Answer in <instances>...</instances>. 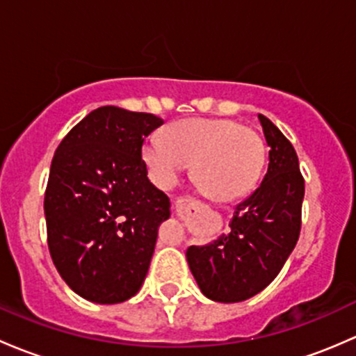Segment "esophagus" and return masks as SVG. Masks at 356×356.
<instances>
[{
  "label": "esophagus",
  "mask_w": 356,
  "mask_h": 356,
  "mask_svg": "<svg viewBox=\"0 0 356 356\" xmlns=\"http://www.w3.org/2000/svg\"><path fill=\"white\" fill-rule=\"evenodd\" d=\"M175 205H177V211L181 212L185 211V209H197L199 202H197L195 199H192V197H179V199H177V202H175Z\"/></svg>",
  "instance_id": "34e87169"
}]
</instances>
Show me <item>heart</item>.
I'll return each mask as SVG.
<instances>
[{"label": "heart", "mask_w": 356, "mask_h": 356, "mask_svg": "<svg viewBox=\"0 0 356 356\" xmlns=\"http://www.w3.org/2000/svg\"><path fill=\"white\" fill-rule=\"evenodd\" d=\"M142 157L163 188H171L190 164L193 185L209 199L228 202L257 181L264 142L257 131L233 120L192 118L170 124L163 138H149Z\"/></svg>", "instance_id": "obj_1"}]
</instances>
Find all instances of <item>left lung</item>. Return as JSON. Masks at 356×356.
I'll use <instances>...</instances> for the list:
<instances>
[{
    "mask_svg": "<svg viewBox=\"0 0 356 356\" xmlns=\"http://www.w3.org/2000/svg\"><path fill=\"white\" fill-rule=\"evenodd\" d=\"M269 145L262 181L234 207L229 233L186 248V262L207 298L236 303L269 286L295 248L302 226L305 181L289 140L259 115Z\"/></svg>",
    "mask_w": 356,
    "mask_h": 356,
    "instance_id": "obj_1",
    "label": "left lung"
}]
</instances>
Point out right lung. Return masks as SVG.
<instances>
[{
	"label": "right lung",
	"mask_w": 356,
	"mask_h": 356,
	"mask_svg": "<svg viewBox=\"0 0 356 356\" xmlns=\"http://www.w3.org/2000/svg\"><path fill=\"white\" fill-rule=\"evenodd\" d=\"M163 123L102 106L54 152L44 197L49 254L65 283L89 302L122 303L147 276L171 202L149 181L142 145Z\"/></svg>",
	"instance_id": "add662e5"
}]
</instances>
